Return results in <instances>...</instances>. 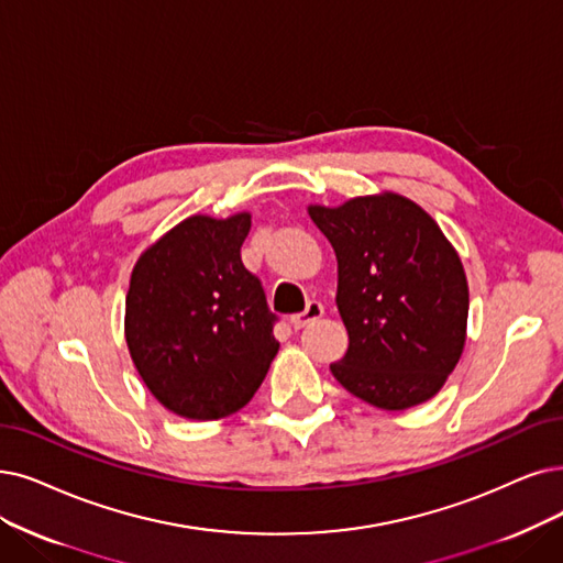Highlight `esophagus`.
<instances>
[{
	"label": "esophagus",
	"instance_id": "1",
	"mask_svg": "<svg viewBox=\"0 0 563 563\" xmlns=\"http://www.w3.org/2000/svg\"><path fill=\"white\" fill-rule=\"evenodd\" d=\"M323 317V305L321 302H309L307 307H305V311L302 313H296L294 319H290V325H294L296 330H300V328H305L307 323H313V321H319Z\"/></svg>",
	"mask_w": 563,
	"mask_h": 563
}]
</instances>
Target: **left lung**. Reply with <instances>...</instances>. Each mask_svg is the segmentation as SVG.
Wrapping results in <instances>:
<instances>
[{
	"label": "left lung",
	"instance_id": "obj_1",
	"mask_svg": "<svg viewBox=\"0 0 563 563\" xmlns=\"http://www.w3.org/2000/svg\"><path fill=\"white\" fill-rule=\"evenodd\" d=\"M336 256V309L349 351L330 372L386 411L432 399L466 344L468 284L439 223L395 191L307 206Z\"/></svg>",
	"mask_w": 563,
	"mask_h": 563
}]
</instances>
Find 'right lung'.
<instances>
[{
    "mask_svg": "<svg viewBox=\"0 0 563 563\" xmlns=\"http://www.w3.org/2000/svg\"><path fill=\"white\" fill-rule=\"evenodd\" d=\"M250 229L252 212L191 214L133 265L126 346L147 390L179 418L240 411L279 351L263 286L240 258Z\"/></svg>",
    "mask_w": 563,
    "mask_h": 563,
    "instance_id": "1",
    "label": "right lung"
}]
</instances>
